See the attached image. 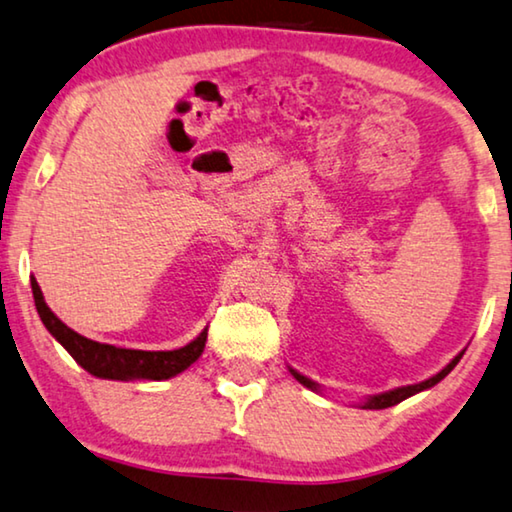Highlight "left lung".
<instances>
[{
	"mask_svg": "<svg viewBox=\"0 0 512 512\" xmlns=\"http://www.w3.org/2000/svg\"><path fill=\"white\" fill-rule=\"evenodd\" d=\"M459 358H462V353L455 355L453 362H450V365L443 367L439 374L432 376V379H427V381H422V383H416V385H404V388H397V390L383 392V395H374V397H369L367 402L362 404V409H388V406H395V404H399V402H404L406 397L416 395V392H420V390L432 388V385H436V383H439L441 379H446V376H448L450 372H453V367L457 365ZM291 374H293L295 379H298L302 385H307V388H311V390H318V385H316L314 381H309L307 376L298 374V372H295V369H291Z\"/></svg>",
	"mask_w": 512,
	"mask_h": 512,
	"instance_id": "obj_1",
	"label": "left lung"
}]
</instances>
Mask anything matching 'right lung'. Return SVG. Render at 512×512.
I'll list each match as a JSON object with an SVG mask.
<instances>
[{"label":"right lung","instance_id":"obj_1","mask_svg":"<svg viewBox=\"0 0 512 512\" xmlns=\"http://www.w3.org/2000/svg\"><path fill=\"white\" fill-rule=\"evenodd\" d=\"M32 293L36 311H39L41 321L50 330V335L73 355V360H76L80 367L87 369L92 376H99V379L164 381L170 379V376L184 372L189 365H194V362L201 358L205 348L207 330H203L191 344L175 348V351H136V348H120L92 342V339L73 332L69 325H64L53 311H50L34 277Z\"/></svg>","mask_w":512,"mask_h":512}]
</instances>
